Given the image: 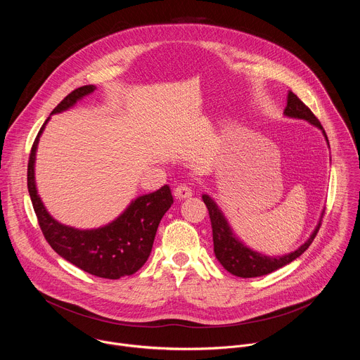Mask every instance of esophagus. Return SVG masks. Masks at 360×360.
<instances>
[{
  "mask_svg": "<svg viewBox=\"0 0 360 360\" xmlns=\"http://www.w3.org/2000/svg\"><path fill=\"white\" fill-rule=\"evenodd\" d=\"M174 195H175L176 199H185V198L192 196V189H191L188 185L181 184V185H178V186L174 189Z\"/></svg>",
  "mask_w": 360,
  "mask_h": 360,
  "instance_id": "34e87169",
  "label": "esophagus"
}]
</instances>
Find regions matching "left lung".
Instances as JSON below:
<instances>
[{"label":"left lung","instance_id":"8db88e82","mask_svg":"<svg viewBox=\"0 0 360 360\" xmlns=\"http://www.w3.org/2000/svg\"><path fill=\"white\" fill-rule=\"evenodd\" d=\"M285 117L296 118V120H304L314 127L319 128L329 145L326 132L318 118L314 115V112L307 108L303 102L292 92H288V104L283 111ZM202 199L207 205L210 211V218L212 224V236H214V252L217 259L221 262V265L232 275L239 278H256V276H264L271 272H275L281 269L282 266L290 264L296 258L311 246L314 242L322 222V217L319 219V224L314 229L312 235L307 238L304 243H302L296 250L282 255V256H266L261 252H256L250 248H248L242 240L238 239V236L233 233L231 225L228 224L224 212L219 210L217 202L207 193L202 195Z\"/></svg>","mask_w":360,"mask_h":360}]
</instances>
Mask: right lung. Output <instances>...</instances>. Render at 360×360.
I'll return each mask as SVG.
<instances>
[{
  "mask_svg": "<svg viewBox=\"0 0 360 360\" xmlns=\"http://www.w3.org/2000/svg\"><path fill=\"white\" fill-rule=\"evenodd\" d=\"M95 85H84L68 94L51 115L72 108L79 99L92 94ZM49 121L41 127L28 161V192L39 228L61 258L98 278L120 279L135 274L146 262L158 225L174 203L168 185L134 199L112 222L95 229H78L64 225L49 215L35 185V155L39 136Z\"/></svg>",
  "mask_w": 360,
  "mask_h": 360,
  "instance_id": "1",
  "label": "right lung"
}]
</instances>
